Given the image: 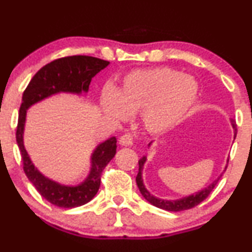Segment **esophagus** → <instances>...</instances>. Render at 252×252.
I'll use <instances>...</instances> for the list:
<instances>
[{"label":"esophagus","instance_id":"1","mask_svg":"<svg viewBox=\"0 0 252 252\" xmlns=\"http://www.w3.org/2000/svg\"><path fill=\"white\" fill-rule=\"evenodd\" d=\"M120 143L122 145H126V147L131 145L132 143H134V136H132L131 134H129V132H126V134H124L120 137Z\"/></svg>","mask_w":252,"mask_h":252}]
</instances>
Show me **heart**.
<instances>
[{
  "label": "heart",
  "mask_w": 252,
  "mask_h": 252,
  "mask_svg": "<svg viewBox=\"0 0 252 252\" xmlns=\"http://www.w3.org/2000/svg\"><path fill=\"white\" fill-rule=\"evenodd\" d=\"M198 87L191 77L168 66L130 72L118 93L107 88L101 96L105 115L116 121L141 113L145 128L163 131L178 123L195 104Z\"/></svg>",
  "instance_id": "1"
}]
</instances>
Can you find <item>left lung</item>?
<instances>
[{"label":"left lung","instance_id":"1","mask_svg":"<svg viewBox=\"0 0 252 252\" xmlns=\"http://www.w3.org/2000/svg\"><path fill=\"white\" fill-rule=\"evenodd\" d=\"M231 123H232V128L235 129V137H236V134H237V126H236L235 121H231ZM144 162H145V157H143L141 160H138V174H137V177H136V183H137V187L139 191L142 193V196H143L148 202H150L151 204L155 205V207L159 209H163V210L182 211V210H188V209L196 207V205H198L199 203H202L209 195H210L211 191H213L215 187L217 186L218 181H220V177L218 180L213 182V183H211L208 188H205V189L202 190V191L197 192L196 195L184 197V198L177 199V201H164V199H159V198H156V197L151 196L149 191L145 189L143 180H142V169H143Z\"/></svg>","mask_w":252,"mask_h":252}]
</instances>
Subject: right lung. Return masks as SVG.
I'll return each mask as SVG.
<instances>
[{"label":"right lung","mask_w":252,"mask_h":252,"mask_svg":"<svg viewBox=\"0 0 252 252\" xmlns=\"http://www.w3.org/2000/svg\"><path fill=\"white\" fill-rule=\"evenodd\" d=\"M109 64L108 61L93 56L74 55L57 59L42 66L26 88L20 107L16 141L22 156L23 170L36 190L51 204L60 208H76L92 201L101 186V176L116 154V137H111L96 148L92 157V170L77 187H65L45 178L30 160L23 145V128L27 109L34 103L60 92H88L92 78Z\"/></svg>","instance_id":"1"}]
</instances>
